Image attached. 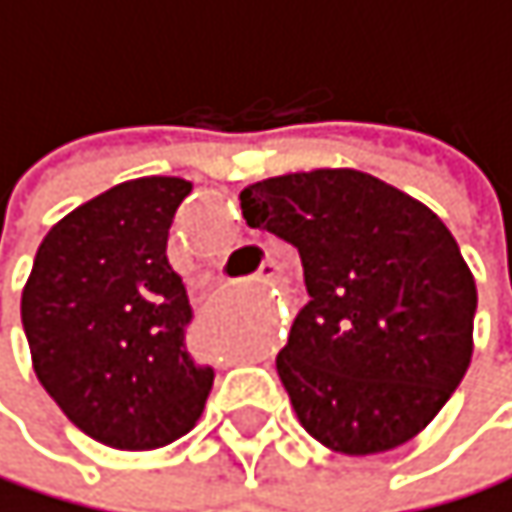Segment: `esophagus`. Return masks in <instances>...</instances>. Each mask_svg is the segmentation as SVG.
I'll return each mask as SVG.
<instances>
[{
    "mask_svg": "<svg viewBox=\"0 0 512 512\" xmlns=\"http://www.w3.org/2000/svg\"><path fill=\"white\" fill-rule=\"evenodd\" d=\"M258 279H261V282H273V279H276V264H270V261H267V264L258 270Z\"/></svg>",
    "mask_w": 512,
    "mask_h": 512,
    "instance_id": "1",
    "label": "esophagus"
}]
</instances>
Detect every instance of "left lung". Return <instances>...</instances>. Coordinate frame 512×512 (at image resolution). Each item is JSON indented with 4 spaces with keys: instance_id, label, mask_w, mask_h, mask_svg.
I'll return each instance as SVG.
<instances>
[{
    "instance_id": "1",
    "label": "left lung",
    "mask_w": 512,
    "mask_h": 512,
    "mask_svg": "<svg viewBox=\"0 0 512 512\" xmlns=\"http://www.w3.org/2000/svg\"><path fill=\"white\" fill-rule=\"evenodd\" d=\"M239 206L303 261L309 303L276 358L300 425L343 455L413 440L473 355L477 282L449 227L358 169L264 178Z\"/></svg>"
}]
</instances>
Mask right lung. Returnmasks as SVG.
<instances>
[{
    "label": "right lung",
    "instance_id": "right-lung-1",
    "mask_svg": "<svg viewBox=\"0 0 512 512\" xmlns=\"http://www.w3.org/2000/svg\"><path fill=\"white\" fill-rule=\"evenodd\" d=\"M191 181L145 175L57 221L20 297L32 370L72 425L112 449H160L188 434L212 367L188 346L191 303L166 239Z\"/></svg>",
    "mask_w": 512,
    "mask_h": 512
}]
</instances>
